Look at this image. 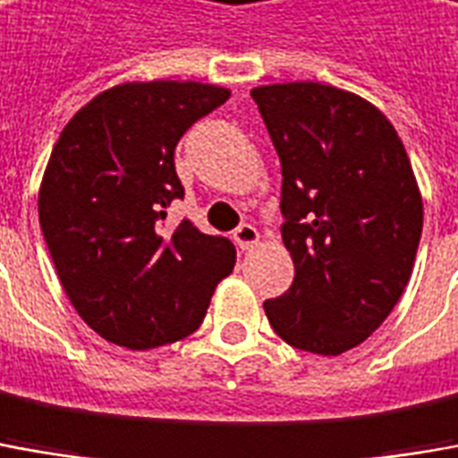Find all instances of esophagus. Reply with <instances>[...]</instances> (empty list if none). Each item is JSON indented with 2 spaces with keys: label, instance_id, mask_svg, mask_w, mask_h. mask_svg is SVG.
<instances>
[{
  "label": "esophagus",
  "instance_id": "obj_1",
  "mask_svg": "<svg viewBox=\"0 0 458 458\" xmlns=\"http://www.w3.org/2000/svg\"><path fill=\"white\" fill-rule=\"evenodd\" d=\"M234 242L239 249H254L259 244V232L251 224H242L234 232Z\"/></svg>",
  "mask_w": 458,
  "mask_h": 458
}]
</instances>
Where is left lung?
Here are the masks:
<instances>
[{
    "label": "left lung",
    "instance_id": "left-lung-1",
    "mask_svg": "<svg viewBox=\"0 0 458 458\" xmlns=\"http://www.w3.org/2000/svg\"><path fill=\"white\" fill-rule=\"evenodd\" d=\"M282 159V239L294 282L264 301L284 342L349 352L379 329L411 279L424 201L379 106L321 81L251 89Z\"/></svg>",
    "mask_w": 458,
    "mask_h": 458
}]
</instances>
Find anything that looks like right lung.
<instances>
[{"instance_id":"1","label":"right lung","mask_w":458,"mask_h":458,"mask_svg":"<svg viewBox=\"0 0 458 458\" xmlns=\"http://www.w3.org/2000/svg\"><path fill=\"white\" fill-rule=\"evenodd\" d=\"M232 97L204 81H124L66 122L39 184L44 242L77 314L134 352L199 329L211 294L234 269L229 239L191 222L164 232L176 141Z\"/></svg>"}]
</instances>
